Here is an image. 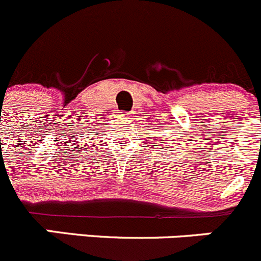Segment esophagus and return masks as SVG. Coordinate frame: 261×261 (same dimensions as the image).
<instances>
[{
    "label": "esophagus",
    "mask_w": 261,
    "mask_h": 261,
    "mask_svg": "<svg viewBox=\"0 0 261 261\" xmlns=\"http://www.w3.org/2000/svg\"><path fill=\"white\" fill-rule=\"evenodd\" d=\"M130 113H128V111H120V119L124 121H129V119H130Z\"/></svg>",
    "instance_id": "obj_1"
}]
</instances>
